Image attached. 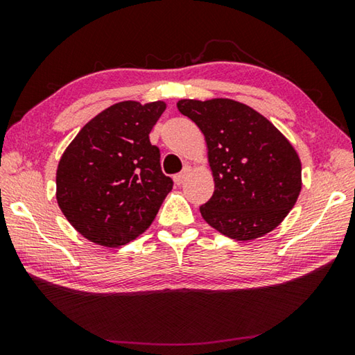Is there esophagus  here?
<instances>
[{"instance_id":"1","label":"esophagus","mask_w":355,"mask_h":355,"mask_svg":"<svg viewBox=\"0 0 355 355\" xmlns=\"http://www.w3.org/2000/svg\"><path fill=\"white\" fill-rule=\"evenodd\" d=\"M189 172H191V167H189V166H186L182 172L177 173V175L173 177V182H175L177 184H182V183L184 182V180H186V177L189 175Z\"/></svg>"}]
</instances>
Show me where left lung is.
<instances>
[{"label": "left lung", "instance_id": "obj_1", "mask_svg": "<svg viewBox=\"0 0 355 355\" xmlns=\"http://www.w3.org/2000/svg\"><path fill=\"white\" fill-rule=\"evenodd\" d=\"M177 106L208 146L214 192L200 207L202 218L238 241L274 230L300 192V161L286 137L235 100H180Z\"/></svg>", "mask_w": 355, "mask_h": 355}]
</instances>
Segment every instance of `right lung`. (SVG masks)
<instances>
[{"instance_id": "add662e5", "label": "right lung", "mask_w": 355, "mask_h": 355, "mask_svg": "<svg viewBox=\"0 0 355 355\" xmlns=\"http://www.w3.org/2000/svg\"><path fill=\"white\" fill-rule=\"evenodd\" d=\"M163 101H122L87 122L65 148L56 173V199L89 241L119 248L147 230L173 182L150 142Z\"/></svg>"}]
</instances>
